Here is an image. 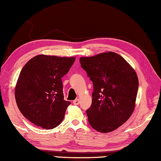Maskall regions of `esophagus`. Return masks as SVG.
<instances>
[{
	"label": "esophagus",
	"instance_id": "obj_1",
	"mask_svg": "<svg viewBox=\"0 0 161 161\" xmlns=\"http://www.w3.org/2000/svg\"><path fill=\"white\" fill-rule=\"evenodd\" d=\"M73 103L74 105H79V103H80V100H79V99L74 100V101H73Z\"/></svg>",
	"mask_w": 161,
	"mask_h": 161
}]
</instances>
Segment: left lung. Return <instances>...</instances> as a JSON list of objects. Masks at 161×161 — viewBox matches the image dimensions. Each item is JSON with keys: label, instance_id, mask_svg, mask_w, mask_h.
Wrapping results in <instances>:
<instances>
[{"label": "left lung", "instance_id": "obj_1", "mask_svg": "<svg viewBox=\"0 0 161 161\" xmlns=\"http://www.w3.org/2000/svg\"><path fill=\"white\" fill-rule=\"evenodd\" d=\"M81 66L92 81V100L87 110L96 131L108 133L118 129L131 116L136 105L139 81L136 71L114 52L81 57Z\"/></svg>", "mask_w": 161, "mask_h": 161}]
</instances>
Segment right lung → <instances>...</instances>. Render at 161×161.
<instances>
[{
	"label": "right lung",
	"instance_id": "1",
	"mask_svg": "<svg viewBox=\"0 0 161 161\" xmlns=\"http://www.w3.org/2000/svg\"><path fill=\"white\" fill-rule=\"evenodd\" d=\"M75 57L38 55L24 66L15 87L19 111L43 129L59 125L71 102L64 99L61 78L69 72Z\"/></svg>",
	"mask_w": 161,
	"mask_h": 161
}]
</instances>
